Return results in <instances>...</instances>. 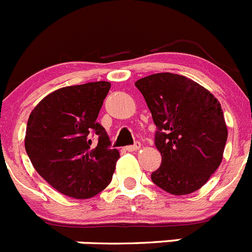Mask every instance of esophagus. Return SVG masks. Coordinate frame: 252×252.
I'll use <instances>...</instances> for the list:
<instances>
[{"label":"esophagus","mask_w":252,"mask_h":252,"mask_svg":"<svg viewBox=\"0 0 252 252\" xmlns=\"http://www.w3.org/2000/svg\"><path fill=\"white\" fill-rule=\"evenodd\" d=\"M140 146H141V145H140V142H135L133 145L126 146V150H127V151H136V150H139Z\"/></svg>","instance_id":"1"}]
</instances>
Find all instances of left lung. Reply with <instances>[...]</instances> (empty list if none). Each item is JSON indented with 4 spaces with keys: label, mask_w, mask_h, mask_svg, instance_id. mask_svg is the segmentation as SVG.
Returning <instances> with one entry per match:
<instances>
[{
    "label": "left lung",
    "mask_w": 252,
    "mask_h": 252,
    "mask_svg": "<svg viewBox=\"0 0 252 252\" xmlns=\"http://www.w3.org/2000/svg\"><path fill=\"white\" fill-rule=\"evenodd\" d=\"M135 86L153 116L161 154L151 180L171 194L195 192L222 161L227 127L221 104L206 88L173 73L141 78Z\"/></svg>",
    "instance_id": "1"
}]
</instances>
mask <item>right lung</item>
Wrapping results in <instances>:
<instances>
[{
    "label": "right lung",
    "mask_w": 252,
    "mask_h": 252,
    "mask_svg": "<svg viewBox=\"0 0 252 252\" xmlns=\"http://www.w3.org/2000/svg\"><path fill=\"white\" fill-rule=\"evenodd\" d=\"M110 88L108 82L60 88L30 113L26 153L37 173L68 197L91 198L111 183L120 153L97 122ZM92 136L99 137L95 148Z\"/></svg>",
    "instance_id": "add662e5"
}]
</instances>
